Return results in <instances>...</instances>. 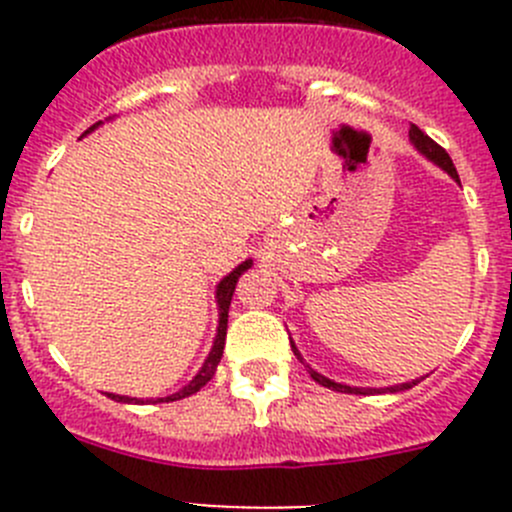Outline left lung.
I'll use <instances>...</instances> for the list:
<instances>
[{"label":"left lung","instance_id":"left-lung-1","mask_svg":"<svg viewBox=\"0 0 512 512\" xmlns=\"http://www.w3.org/2000/svg\"><path fill=\"white\" fill-rule=\"evenodd\" d=\"M409 141L414 143V148H416L418 153H421V156H426L428 160H431L433 165H438V168H441V170H446V173L451 175V178L456 180V183H461V180H458L456 165H453L451 156H448V153L443 151V148L438 146L436 141H431V138H428L426 133L421 131V128H418V126H411V128H409ZM292 352H294V356H297L299 361H302L304 366H307L309 376H312V379L317 381V384L327 386V389H332V391H342V394H361V396H374V394H396V391H406V389H411V386H416V384H418V379H414V381H406V384L386 386V389H369V386H366V389H364V386H347V384H339V381L327 379V376H324V374H319V371H314L312 366H309L307 361L302 359V354H299V349L294 347V342H292Z\"/></svg>","mask_w":512,"mask_h":512}]
</instances>
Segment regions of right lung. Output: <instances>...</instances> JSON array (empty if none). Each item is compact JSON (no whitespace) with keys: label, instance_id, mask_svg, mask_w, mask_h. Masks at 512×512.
I'll return each instance as SVG.
<instances>
[{"label":"right lung","instance_id":"obj_1","mask_svg":"<svg viewBox=\"0 0 512 512\" xmlns=\"http://www.w3.org/2000/svg\"><path fill=\"white\" fill-rule=\"evenodd\" d=\"M98 126H101V121L94 123V126H91L86 133L96 131ZM250 267H252V260H245L242 265H237L230 275H225L223 280L218 282V287H215V302H218V334H215L213 349H210V354L205 356V361H203V366L198 369V374H195L193 379L183 386V389L175 391V394H170V396H163V399H131V396H121V394H108V396H111L113 401H121V404H160V401H180V399H185V396H193L195 391L203 389V386L213 379L215 369H218L220 359H223L225 334H227V309H230L232 292H235L237 280H240L242 272H247Z\"/></svg>","mask_w":512,"mask_h":512}]
</instances>
